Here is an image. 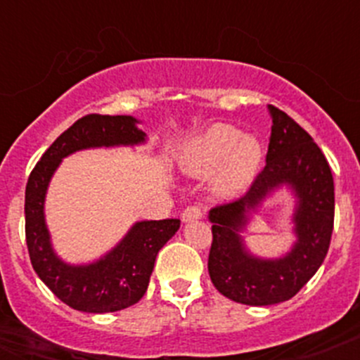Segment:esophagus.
Wrapping results in <instances>:
<instances>
[{
	"label": "esophagus",
	"instance_id": "esophagus-1",
	"mask_svg": "<svg viewBox=\"0 0 360 360\" xmlns=\"http://www.w3.org/2000/svg\"><path fill=\"white\" fill-rule=\"evenodd\" d=\"M202 218V210L199 206H188L185 207L184 213H181V220L187 224V221H194V220H201Z\"/></svg>",
	"mask_w": 360,
	"mask_h": 360
}]
</instances>
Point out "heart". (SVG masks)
Instances as JSON below:
<instances>
[{
  "mask_svg": "<svg viewBox=\"0 0 360 360\" xmlns=\"http://www.w3.org/2000/svg\"><path fill=\"white\" fill-rule=\"evenodd\" d=\"M263 162L260 140L227 124H214L185 143L180 165L187 173H214L213 188L224 198H236L257 179Z\"/></svg>",
  "mask_w": 360,
  "mask_h": 360,
  "instance_id": "obj_1",
  "label": "heart"
}]
</instances>
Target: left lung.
I'll use <instances>...</instances> for the list:
<instances>
[{
  "mask_svg": "<svg viewBox=\"0 0 360 360\" xmlns=\"http://www.w3.org/2000/svg\"><path fill=\"white\" fill-rule=\"evenodd\" d=\"M269 114L272 133L263 172L246 195L207 213L213 224L211 283L232 302L253 307L286 302L309 283L328 253L335 220V184L322 150L286 112L269 105ZM283 186L295 195L297 239L283 257L262 259L247 250L240 234L262 201Z\"/></svg>",
  "mask_w": 360,
  "mask_h": 360,
  "instance_id": "8db88e82",
  "label": "left lung"
}]
</instances>
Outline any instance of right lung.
Listing matches in <instances>:
<instances>
[{"label":"right lung","instance_id":"obj_1","mask_svg":"<svg viewBox=\"0 0 360 360\" xmlns=\"http://www.w3.org/2000/svg\"><path fill=\"white\" fill-rule=\"evenodd\" d=\"M133 116L90 114L65 129L41 155L25 187V239L32 269L58 300L88 314L117 312L135 305L149 286L159 250L176 234L180 220H142L98 260L68 263L53 250L44 218L51 176L62 159L86 149L133 147L147 142Z\"/></svg>","mask_w":360,"mask_h":360}]
</instances>
